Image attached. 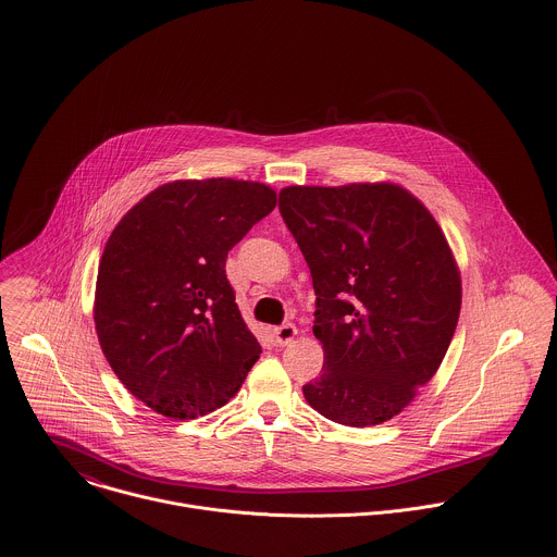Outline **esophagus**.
<instances>
[{
	"mask_svg": "<svg viewBox=\"0 0 557 557\" xmlns=\"http://www.w3.org/2000/svg\"><path fill=\"white\" fill-rule=\"evenodd\" d=\"M295 336H297V327L293 323H284L273 330V338L277 345H288Z\"/></svg>",
	"mask_w": 557,
	"mask_h": 557,
	"instance_id": "1",
	"label": "esophagus"
}]
</instances>
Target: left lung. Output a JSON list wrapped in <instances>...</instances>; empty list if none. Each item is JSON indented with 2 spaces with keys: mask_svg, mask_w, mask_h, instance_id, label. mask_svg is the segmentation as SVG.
<instances>
[{
  "mask_svg": "<svg viewBox=\"0 0 557 557\" xmlns=\"http://www.w3.org/2000/svg\"><path fill=\"white\" fill-rule=\"evenodd\" d=\"M280 214L317 295L323 374L304 398L345 426L398 416L437 372L461 310V280L440 225L400 185H293Z\"/></svg>",
  "mask_w": 557,
  "mask_h": 557,
  "instance_id": "obj_1",
  "label": "left lung"
}]
</instances>
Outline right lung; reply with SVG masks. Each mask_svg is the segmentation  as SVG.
Segmentation results:
<instances>
[{
    "instance_id": "obj_1",
    "label": "right lung",
    "mask_w": 557,
    "mask_h": 557,
    "mask_svg": "<svg viewBox=\"0 0 557 557\" xmlns=\"http://www.w3.org/2000/svg\"><path fill=\"white\" fill-rule=\"evenodd\" d=\"M275 203V193L256 181H174L109 236L96 332L115 376L152 411L208 416L238 394L260 358L225 262Z\"/></svg>"
}]
</instances>
